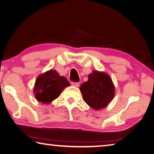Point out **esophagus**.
<instances>
[{
    "instance_id": "esophagus-1",
    "label": "esophagus",
    "mask_w": 154,
    "mask_h": 154,
    "mask_svg": "<svg viewBox=\"0 0 154 154\" xmlns=\"http://www.w3.org/2000/svg\"><path fill=\"white\" fill-rule=\"evenodd\" d=\"M71 85L74 87H79V83H75V82H72Z\"/></svg>"
}]
</instances>
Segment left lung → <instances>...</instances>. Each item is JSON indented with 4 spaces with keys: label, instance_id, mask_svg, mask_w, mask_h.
Masks as SVG:
<instances>
[{
    "label": "left lung",
    "instance_id": "obj_1",
    "mask_svg": "<svg viewBox=\"0 0 154 154\" xmlns=\"http://www.w3.org/2000/svg\"><path fill=\"white\" fill-rule=\"evenodd\" d=\"M79 89L84 101L95 110L106 107L115 95V86L109 75L97 70L89 75L88 81L81 84Z\"/></svg>",
    "mask_w": 154,
    "mask_h": 154
}]
</instances>
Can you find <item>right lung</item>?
<instances>
[{"label":"right lung","mask_w":154,"mask_h":154,"mask_svg":"<svg viewBox=\"0 0 154 154\" xmlns=\"http://www.w3.org/2000/svg\"><path fill=\"white\" fill-rule=\"evenodd\" d=\"M70 83L65 77L60 76L56 70L50 69L39 75L35 81L33 93L42 104H49L61 95Z\"/></svg>","instance_id":"add662e5"}]
</instances>
